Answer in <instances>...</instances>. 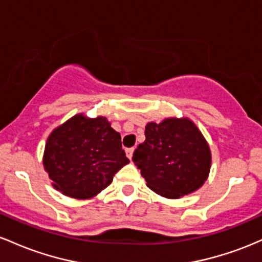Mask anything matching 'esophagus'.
<instances>
[{
	"mask_svg": "<svg viewBox=\"0 0 262 262\" xmlns=\"http://www.w3.org/2000/svg\"><path fill=\"white\" fill-rule=\"evenodd\" d=\"M134 151H135L134 147H132V148H127V149H126V156H127V157L130 158V160L132 158V156H134Z\"/></svg>",
	"mask_w": 262,
	"mask_h": 262,
	"instance_id": "1",
	"label": "esophagus"
}]
</instances>
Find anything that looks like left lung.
Instances as JSON below:
<instances>
[{"mask_svg": "<svg viewBox=\"0 0 262 262\" xmlns=\"http://www.w3.org/2000/svg\"><path fill=\"white\" fill-rule=\"evenodd\" d=\"M146 140L135 149L134 161L147 187L169 199L195 192L210 170L209 145L187 117L148 122Z\"/></svg>", "mask_w": 262, "mask_h": 262, "instance_id": "8db88e82", "label": "left lung"}]
</instances>
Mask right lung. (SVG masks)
<instances>
[{"label": "right lung", "mask_w": 262, "mask_h": 262, "mask_svg": "<svg viewBox=\"0 0 262 262\" xmlns=\"http://www.w3.org/2000/svg\"><path fill=\"white\" fill-rule=\"evenodd\" d=\"M128 162L121 136L106 117L90 119L83 114L53 130L43 156L44 169L53 187L75 199L99 194Z\"/></svg>", "instance_id": "add662e5"}]
</instances>
